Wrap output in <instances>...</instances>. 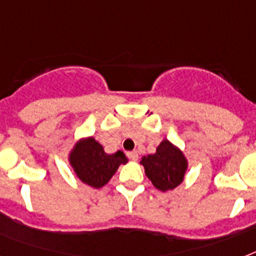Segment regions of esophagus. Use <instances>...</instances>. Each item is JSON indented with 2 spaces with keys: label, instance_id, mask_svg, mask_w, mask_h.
<instances>
[{
  "label": "esophagus",
  "instance_id": "obj_1",
  "mask_svg": "<svg viewBox=\"0 0 256 256\" xmlns=\"http://www.w3.org/2000/svg\"><path fill=\"white\" fill-rule=\"evenodd\" d=\"M128 156L132 160H138V152H128Z\"/></svg>",
  "mask_w": 256,
  "mask_h": 256
}]
</instances>
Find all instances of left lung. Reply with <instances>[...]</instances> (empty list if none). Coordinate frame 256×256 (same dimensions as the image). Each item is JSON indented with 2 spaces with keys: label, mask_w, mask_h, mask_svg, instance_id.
<instances>
[{
  "label": "left lung",
  "mask_w": 256,
  "mask_h": 256,
  "mask_svg": "<svg viewBox=\"0 0 256 256\" xmlns=\"http://www.w3.org/2000/svg\"><path fill=\"white\" fill-rule=\"evenodd\" d=\"M140 164L154 187L164 192L174 190L183 182L188 164L184 154L176 146L164 140L154 154L142 156Z\"/></svg>",
  "instance_id": "1"
}]
</instances>
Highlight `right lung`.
<instances>
[{
  "instance_id": "obj_1",
  "label": "right lung",
  "mask_w": 256,
  "mask_h": 256,
  "mask_svg": "<svg viewBox=\"0 0 256 256\" xmlns=\"http://www.w3.org/2000/svg\"><path fill=\"white\" fill-rule=\"evenodd\" d=\"M70 166L82 182L100 188L112 179L120 164H128L124 152H104V146L92 136L80 140L69 154Z\"/></svg>"
}]
</instances>
